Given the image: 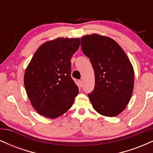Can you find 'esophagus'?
Wrapping results in <instances>:
<instances>
[{
  "label": "esophagus",
  "mask_w": 153,
  "mask_h": 153,
  "mask_svg": "<svg viewBox=\"0 0 153 153\" xmlns=\"http://www.w3.org/2000/svg\"><path fill=\"white\" fill-rule=\"evenodd\" d=\"M78 82H79V87H80V88H82V80H79L78 81Z\"/></svg>",
  "instance_id": "esophagus-1"
}]
</instances>
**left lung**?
Returning a JSON list of instances; mask_svg holds the SVG:
<instances>
[{
	"label": "left lung",
	"mask_w": 153,
	"mask_h": 153,
	"mask_svg": "<svg viewBox=\"0 0 153 153\" xmlns=\"http://www.w3.org/2000/svg\"><path fill=\"white\" fill-rule=\"evenodd\" d=\"M81 49L90 59L95 87L88 96L98 113L113 117L125 109L134 89V72L124 51L113 39L99 34L85 35Z\"/></svg>",
	"instance_id": "left-lung-1"
}]
</instances>
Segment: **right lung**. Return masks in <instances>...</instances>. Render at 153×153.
<instances>
[{
    "mask_svg": "<svg viewBox=\"0 0 153 153\" xmlns=\"http://www.w3.org/2000/svg\"><path fill=\"white\" fill-rule=\"evenodd\" d=\"M79 47V38L47 41L39 47L26 67V94L40 115L55 119L73 106L78 88L71 78V59Z\"/></svg>",
    "mask_w": 153,
    "mask_h": 153,
    "instance_id": "add662e5",
    "label": "right lung"
}]
</instances>
